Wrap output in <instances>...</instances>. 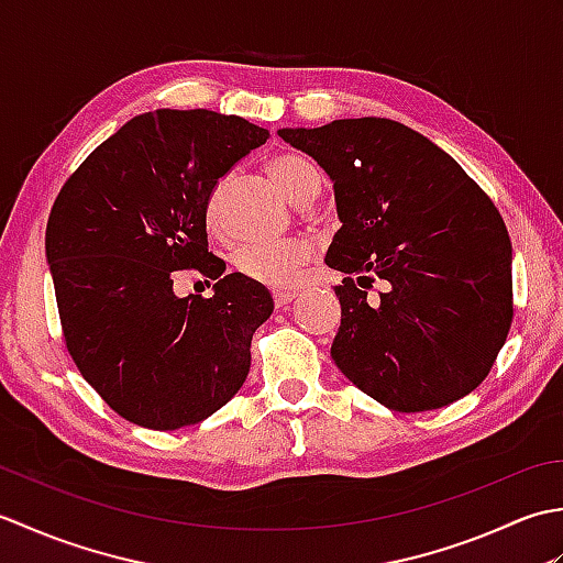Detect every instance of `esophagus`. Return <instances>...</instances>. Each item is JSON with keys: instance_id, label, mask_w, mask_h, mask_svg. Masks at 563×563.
Wrapping results in <instances>:
<instances>
[{"instance_id": "esophagus-1", "label": "esophagus", "mask_w": 563, "mask_h": 563, "mask_svg": "<svg viewBox=\"0 0 563 563\" xmlns=\"http://www.w3.org/2000/svg\"><path fill=\"white\" fill-rule=\"evenodd\" d=\"M295 297H297L295 290H273V302H275V307L290 305V302L295 300Z\"/></svg>"}]
</instances>
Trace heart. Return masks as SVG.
Instances as JSON below:
<instances>
[{
    "instance_id": "1",
    "label": "heart",
    "mask_w": 563,
    "mask_h": 563,
    "mask_svg": "<svg viewBox=\"0 0 563 563\" xmlns=\"http://www.w3.org/2000/svg\"><path fill=\"white\" fill-rule=\"evenodd\" d=\"M268 172L275 178L285 196L297 206H302L309 198L319 196L321 174L317 166L302 154H275L268 162ZM227 188V178L212 186L206 202V222L210 227L218 224L222 196ZM309 256V244L302 239H280V242H254L234 249L232 263L234 268L249 280L263 285H288L300 271L305 258Z\"/></svg>"
}]
</instances>
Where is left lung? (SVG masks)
<instances>
[{"label": "left lung", "instance_id": "obj_1", "mask_svg": "<svg viewBox=\"0 0 563 563\" xmlns=\"http://www.w3.org/2000/svg\"><path fill=\"white\" fill-rule=\"evenodd\" d=\"M333 184L331 357L391 411H433L482 385L512 321V249L496 206L448 152L389 118L280 128ZM388 283L369 303L372 275Z\"/></svg>", "mask_w": 563, "mask_h": 563}]
</instances>
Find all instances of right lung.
I'll return each mask as SVG.
<instances>
[{
	"label": "right lung",
	"mask_w": 563,
	"mask_h": 563,
	"mask_svg": "<svg viewBox=\"0 0 563 563\" xmlns=\"http://www.w3.org/2000/svg\"><path fill=\"white\" fill-rule=\"evenodd\" d=\"M268 130L206 109L135 115L93 150L55 198L45 230L65 343L81 377L125 421L176 430L242 389L251 339L273 297L208 251L212 186ZM219 283L178 298L173 271Z\"/></svg>",
	"instance_id": "obj_1"
}]
</instances>
